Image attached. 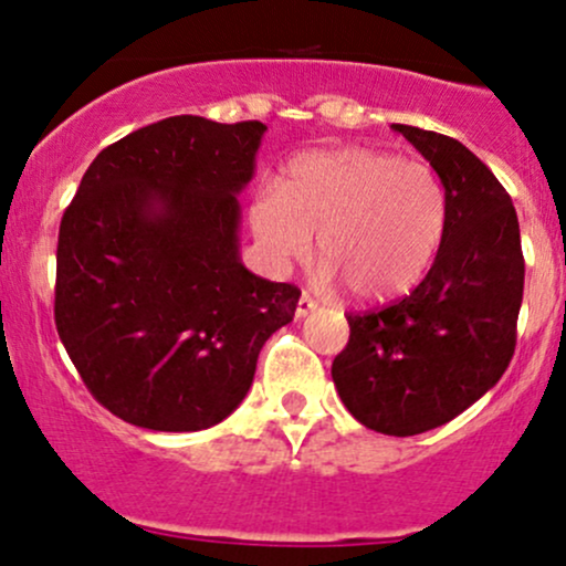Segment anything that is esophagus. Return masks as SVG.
<instances>
[{
    "label": "esophagus",
    "instance_id": "esophagus-1",
    "mask_svg": "<svg viewBox=\"0 0 566 566\" xmlns=\"http://www.w3.org/2000/svg\"><path fill=\"white\" fill-rule=\"evenodd\" d=\"M314 308H316L314 297H311V295H305V292H303V295L297 297V305H295V316H297V319H303V316H308L311 311H314Z\"/></svg>",
    "mask_w": 566,
    "mask_h": 566
}]
</instances>
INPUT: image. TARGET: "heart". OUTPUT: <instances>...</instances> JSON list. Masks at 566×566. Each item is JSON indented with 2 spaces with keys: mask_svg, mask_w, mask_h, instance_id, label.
I'll list each match as a JSON object with an SVG mask.
<instances>
[{
  "mask_svg": "<svg viewBox=\"0 0 566 566\" xmlns=\"http://www.w3.org/2000/svg\"><path fill=\"white\" fill-rule=\"evenodd\" d=\"M250 223L276 265L303 261L319 233V279L359 301H386L423 279L447 226L439 175L373 148L297 157L252 201Z\"/></svg>",
  "mask_w": 566,
  "mask_h": 566,
  "instance_id": "b5f03b06",
  "label": "heart"
}]
</instances>
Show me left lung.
Listing matches in <instances>:
<instances>
[{"mask_svg":"<svg viewBox=\"0 0 566 566\" xmlns=\"http://www.w3.org/2000/svg\"><path fill=\"white\" fill-rule=\"evenodd\" d=\"M437 170L447 226L437 261L407 297L348 314L333 380L361 426L415 437L450 423L503 378L524 295L518 218L500 180L450 135L394 125Z\"/></svg>","mask_w":566,"mask_h":566,"instance_id":"8db88e82","label":"left lung"}]
</instances>
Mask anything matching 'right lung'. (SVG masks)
I'll use <instances>...</instances> for the list:
<instances>
[{
	"label": "right lung",
	"instance_id": "right-lung-1",
	"mask_svg": "<svg viewBox=\"0 0 566 566\" xmlns=\"http://www.w3.org/2000/svg\"><path fill=\"white\" fill-rule=\"evenodd\" d=\"M263 122L170 116L97 154L57 233L55 327L108 412L201 431L242 405L301 290L239 258Z\"/></svg>",
	"mask_w": 566,
	"mask_h": 566
}]
</instances>
